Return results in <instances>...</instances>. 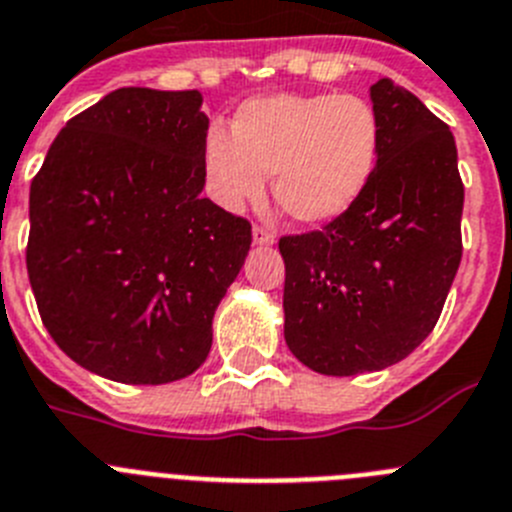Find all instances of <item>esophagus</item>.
I'll return each mask as SVG.
<instances>
[{
    "label": "esophagus",
    "instance_id": "1",
    "mask_svg": "<svg viewBox=\"0 0 512 512\" xmlns=\"http://www.w3.org/2000/svg\"><path fill=\"white\" fill-rule=\"evenodd\" d=\"M252 239H255V245H273L275 234L267 227H260V224H257V227L252 229Z\"/></svg>",
    "mask_w": 512,
    "mask_h": 512
}]
</instances>
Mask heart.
<instances>
[{"label": "heart", "instance_id": "b5f03b06", "mask_svg": "<svg viewBox=\"0 0 512 512\" xmlns=\"http://www.w3.org/2000/svg\"><path fill=\"white\" fill-rule=\"evenodd\" d=\"M227 135L214 127L204 168L219 204L257 201L265 176L273 199L298 224L336 219L362 196L380 158V114L354 94H273L245 101Z\"/></svg>", "mask_w": 512, "mask_h": 512}]
</instances>
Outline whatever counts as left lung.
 <instances>
[{
	"label": "left lung",
	"instance_id": "obj_1",
	"mask_svg": "<svg viewBox=\"0 0 512 512\" xmlns=\"http://www.w3.org/2000/svg\"><path fill=\"white\" fill-rule=\"evenodd\" d=\"M370 96L382 142L362 196L321 229L278 242L285 342L321 375L385 370L408 357L434 331L462 260L454 135L390 78Z\"/></svg>",
	"mask_w": 512,
	"mask_h": 512
}]
</instances>
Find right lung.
<instances>
[{"label":"right lung","mask_w":512,"mask_h":512,"mask_svg":"<svg viewBox=\"0 0 512 512\" xmlns=\"http://www.w3.org/2000/svg\"><path fill=\"white\" fill-rule=\"evenodd\" d=\"M199 91L127 86L84 109L30 186L27 275L53 342L86 370L163 385L204 365L252 224L204 199Z\"/></svg>","instance_id":"obj_1"}]
</instances>
